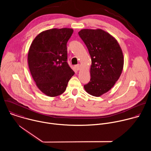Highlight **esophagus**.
Returning <instances> with one entry per match:
<instances>
[{"label": "esophagus", "mask_w": 151, "mask_h": 151, "mask_svg": "<svg viewBox=\"0 0 151 151\" xmlns=\"http://www.w3.org/2000/svg\"><path fill=\"white\" fill-rule=\"evenodd\" d=\"M81 66L80 64H77V65L75 66V69H76L77 70H79L81 69Z\"/></svg>", "instance_id": "obj_1"}]
</instances>
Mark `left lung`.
Segmentation results:
<instances>
[{
    "label": "left lung",
    "mask_w": 151,
    "mask_h": 151,
    "mask_svg": "<svg viewBox=\"0 0 151 151\" xmlns=\"http://www.w3.org/2000/svg\"><path fill=\"white\" fill-rule=\"evenodd\" d=\"M78 34L91 58V79L84 89L100 97L114 87L121 75L124 61L122 49L117 40L102 29H82Z\"/></svg>",
    "instance_id": "1"
}]
</instances>
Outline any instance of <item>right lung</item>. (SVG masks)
Instances as JSON below:
<instances>
[{
	"label": "right lung",
	"instance_id": "obj_1",
	"mask_svg": "<svg viewBox=\"0 0 151 151\" xmlns=\"http://www.w3.org/2000/svg\"><path fill=\"white\" fill-rule=\"evenodd\" d=\"M73 32L70 28L43 31L29 48L27 60L30 73L37 87L47 96L63 94L75 74L67 63V43Z\"/></svg>",
	"mask_w": 151,
	"mask_h": 151
}]
</instances>
